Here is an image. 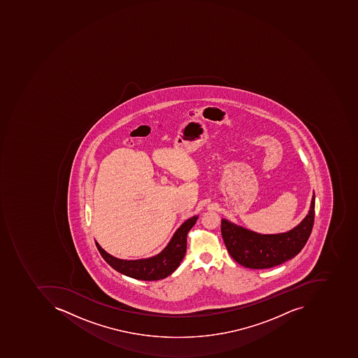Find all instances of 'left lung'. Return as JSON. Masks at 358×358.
Masks as SVG:
<instances>
[{
    "mask_svg": "<svg viewBox=\"0 0 358 358\" xmlns=\"http://www.w3.org/2000/svg\"><path fill=\"white\" fill-rule=\"evenodd\" d=\"M315 194L306 217L292 229L262 234L222 220V236L230 256L250 269H268L292 259L303 248L314 224Z\"/></svg>",
    "mask_w": 358,
    "mask_h": 358,
    "instance_id": "8db88e82",
    "label": "left lung"
}]
</instances>
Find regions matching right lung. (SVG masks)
<instances>
[{
	"mask_svg": "<svg viewBox=\"0 0 358 358\" xmlns=\"http://www.w3.org/2000/svg\"><path fill=\"white\" fill-rule=\"evenodd\" d=\"M198 217V215H194L185 220L174 232L166 248L152 257L136 260L120 259L103 250L98 242H96V245L103 259L120 273L136 280H162L173 273L184 259L187 248V234Z\"/></svg>",
	"mask_w": 358,
	"mask_h": 358,
	"instance_id": "add662e5",
	"label": "right lung"
}]
</instances>
